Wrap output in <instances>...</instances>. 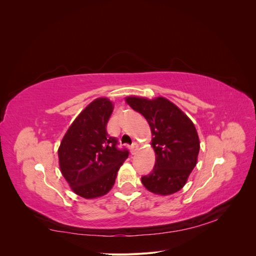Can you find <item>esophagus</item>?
I'll list each match as a JSON object with an SVG mask.
<instances>
[{
  "label": "esophagus",
  "mask_w": 256,
  "mask_h": 256,
  "mask_svg": "<svg viewBox=\"0 0 256 256\" xmlns=\"http://www.w3.org/2000/svg\"><path fill=\"white\" fill-rule=\"evenodd\" d=\"M136 150H138V144H136V143H134L132 145L130 146V152H131V154H134L136 152Z\"/></svg>",
  "instance_id": "obj_1"
}]
</instances>
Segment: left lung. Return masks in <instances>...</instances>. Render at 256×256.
<instances>
[{
	"label": "left lung",
	"mask_w": 256,
	"mask_h": 256,
	"mask_svg": "<svg viewBox=\"0 0 256 256\" xmlns=\"http://www.w3.org/2000/svg\"><path fill=\"white\" fill-rule=\"evenodd\" d=\"M125 102L148 122L156 154L152 172L142 177L144 187L158 196L182 189L198 164L200 138L194 124L164 97L128 96Z\"/></svg>",
	"instance_id": "8db88e82"
}]
</instances>
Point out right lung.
<instances>
[{
	"instance_id": "1",
	"label": "right lung",
	"mask_w": 256,
	"mask_h": 256,
	"mask_svg": "<svg viewBox=\"0 0 256 256\" xmlns=\"http://www.w3.org/2000/svg\"><path fill=\"white\" fill-rule=\"evenodd\" d=\"M113 109L109 98L92 100L69 126L58 147L62 175L76 194L86 200L106 196L128 158V150H118V140L106 132Z\"/></svg>"
}]
</instances>
